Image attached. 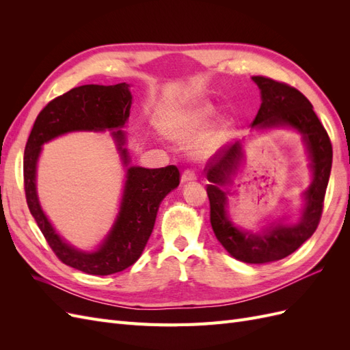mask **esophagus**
Here are the masks:
<instances>
[{
	"label": "esophagus",
	"mask_w": 350,
	"mask_h": 350,
	"mask_svg": "<svg viewBox=\"0 0 350 350\" xmlns=\"http://www.w3.org/2000/svg\"><path fill=\"white\" fill-rule=\"evenodd\" d=\"M194 179H197V175L191 171V169H187V171H184V172H183V175H181V181H183V184L189 183V181H194Z\"/></svg>",
	"instance_id": "34e87169"
}]
</instances>
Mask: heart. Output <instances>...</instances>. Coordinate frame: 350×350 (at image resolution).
Returning a JSON list of instances; mask_svg holds the SVG:
<instances>
[{"instance_id": "heart-1", "label": "heart", "mask_w": 350, "mask_h": 350, "mask_svg": "<svg viewBox=\"0 0 350 350\" xmlns=\"http://www.w3.org/2000/svg\"><path fill=\"white\" fill-rule=\"evenodd\" d=\"M216 115V107L208 100L197 102L191 107L174 113L165 121L163 130L179 143H187L203 131ZM226 122H221L215 129L207 131L196 146V154L198 157L213 156L220 146L226 140L229 129Z\"/></svg>"}]
</instances>
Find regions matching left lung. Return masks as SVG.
<instances>
[{
    "mask_svg": "<svg viewBox=\"0 0 350 350\" xmlns=\"http://www.w3.org/2000/svg\"><path fill=\"white\" fill-rule=\"evenodd\" d=\"M261 90V107L252 126L288 125L298 130L305 139L311 154L314 179L305 191V208L299 224L276 225L264 234H251L237 229L226 216V191L224 185L230 183L241 161V144L228 146L220 154L210 157L206 163V175L210 184L206 187L210 201V224L217 241L239 261L262 264L278 261L291 256L311 238L320 224L324 207L325 189L330 178L333 149L311 102L289 84L264 76H254Z\"/></svg>",
    "mask_w": 350,
    "mask_h": 350,
    "instance_id": "8db88e82",
    "label": "left lung"
}]
</instances>
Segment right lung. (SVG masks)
<instances>
[{"instance_id":"right-lung-1","label":"right lung","mask_w":350,"mask_h":350,"mask_svg":"<svg viewBox=\"0 0 350 350\" xmlns=\"http://www.w3.org/2000/svg\"><path fill=\"white\" fill-rule=\"evenodd\" d=\"M129 88L126 83L113 86L84 84L52 99L36 116L25 147V194L31 216L59 261L94 276L122 271L139 260L152 235L161 201L179 185V169L175 165L157 169L129 167L121 210L111 234L98 251L83 252L62 241L42 211L36 196V162L40 146L61 134L124 126L130 116L133 99ZM113 137L126 165L129 154L122 149L124 133L113 131Z\"/></svg>"}]
</instances>
